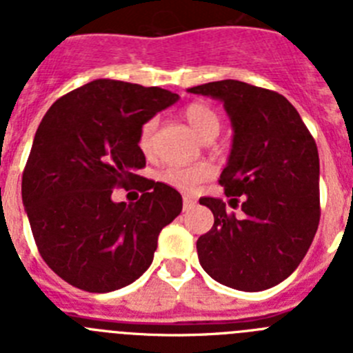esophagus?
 <instances>
[{
  "mask_svg": "<svg viewBox=\"0 0 353 353\" xmlns=\"http://www.w3.org/2000/svg\"><path fill=\"white\" fill-rule=\"evenodd\" d=\"M196 205V199H192L191 196H183V210H191L194 208Z\"/></svg>",
  "mask_w": 353,
  "mask_h": 353,
  "instance_id": "1",
  "label": "esophagus"
}]
</instances>
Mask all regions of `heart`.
<instances>
[{
  "label": "heart",
  "mask_w": 353,
  "mask_h": 353,
  "mask_svg": "<svg viewBox=\"0 0 353 353\" xmlns=\"http://www.w3.org/2000/svg\"><path fill=\"white\" fill-rule=\"evenodd\" d=\"M182 114L199 138L212 139L219 132L221 118L210 105L201 104V102H192V104L183 109ZM155 130H157V120H154V118L146 120L141 129H139L138 145L145 154H148L152 146H154ZM208 173H210L208 168L201 166V164H196V166H170L162 171L161 179L170 183V185L176 187V189H182V191H194L196 187L207 179Z\"/></svg>",
  "instance_id": "b5f03b06"
}]
</instances>
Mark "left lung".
<instances>
[{"mask_svg": "<svg viewBox=\"0 0 353 353\" xmlns=\"http://www.w3.org/2000/svg\"><path fill=\"white\" fill-rule=\"evenodd\" d=\"M224 102L233 145L219 183L233 208L201 198L214 226L196 242L205 272L221 285L261 292L285 281L304 260L320 223V159L301 114L272 90L224 79L189 88Z\"/></svg>", "mask_w": 353, "mask_h": 353, "instance_id": "obj_1", "label": "left lung"}]
</instances>
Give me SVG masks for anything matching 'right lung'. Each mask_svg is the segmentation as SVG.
<instances>
[{
	"label": "right lung",
	"mask_w": 353,
	"mask_h": 353,
	"mask_svg": "<svg viewBox=\"0 0 353 353\" xmlns=\"http://www.w3.org/2000/svg\"><path fill=\"white\" fill-rule=\"evenodd\" d=\"M179 101L168 90L97 79L60 97L37 129L23 173V203L49 269L92 293L123 288L154 260L159 233L182 212V196L143 179L139 129ZM114 186L138 188L114 204Z\"/></svg>",
	"instance_id": "1"
}]
</instances>
